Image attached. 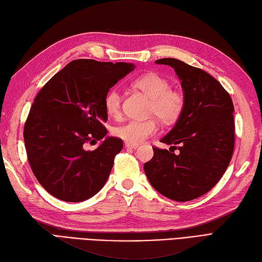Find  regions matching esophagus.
<instances>
[{"label":"esophagus","mask_w":262,"mask_h":262,"mask_svg":"<svg viewBox=\"0 0 262 262\" xmlns=\"http://www.w3.org/2000/svg\"><path fill=\"white\" fill-rule=\"evenodd\" d=\"M124 146H125L126 148L136 149V148H138V146H139V144H136V143H129V142H125V143H124Z\"/></svg>","instance_id":"obj_1"}]
</instances>
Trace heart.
<instances>
[{"instance_id":"b5f03b06","label":"heart","mask_w":262,"mask_h":262,"mask_svg":"<svg viewBox=\"0 0 262 262\" xmlns=\"http://www.w3.org/2000/svg\"><path fill=\"white\" fill-rule=\"evenodd\" d=\"M133 86L143 92L150 100L148 113L156 115L165 123H172L183 114L185 108V95L182 92L170 89V83L167 78L156 73L143 74L133 80ZM122 95L116 89L110 90L104 97V107L112 118H118L121 114ZM158 132V123L155 119L144 121L130 120L125 123L114 127L113 133L129 143H140L147 138Z\"/></svg>"}]
</instances>
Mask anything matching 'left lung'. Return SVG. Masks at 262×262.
Here are the masks:
<instances>
[{
    "label": "left lung",
    "mask_w": 262,
    "mask_h": 262,
    "mask_svg": "<svg viewBox=\"0 0 262 262\" xmlns=\"http://www.w3.org/2000/svg\"><path fill=\"white\" fill-rule=\"evenodd\" d=\"M156 62L175 69L186 103L176 125L161 139L172 147L169 151L154 147L152 159L143 169L160 194L187 202L211 190L230 164L234 150L233 102L220 82L203 69L175 58ZM171 148H178L180 154L175 155Z\"/></svg>",
    "instance_id": "1"
}]
</instances>
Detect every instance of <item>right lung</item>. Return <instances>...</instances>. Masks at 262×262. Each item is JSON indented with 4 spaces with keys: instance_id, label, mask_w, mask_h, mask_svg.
I'll return each instance as SVG.
<instances>
[{
    "instance_id": "obj_1",
    "label": "right lung",
    "mask_w": 262,
    "mask_h": 262,
    "mask_svg": "<svg viewBox=\"0 0 262 262\" xmlns=\"http://www.w3.org/2000/svg\"><path fill=\"white\" fill-rule=\"evenodd\" d=\"M135 65L76 59L39 91L25 123L29 164L40 185L65 202H83L105 185L120 138L106 137L95 150L87 143L106 136L104 97Z\"/></svg>"
}]
</instances>
